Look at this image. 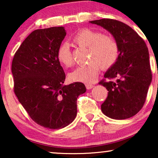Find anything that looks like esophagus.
Segmentation results:
<instances>
[{
  "label": "esophagus",
  "mask_w": 158,
  "mask_h": 158,
  "mask_svg": "<svg viewBox=\"0 0 158 158\" xmlns=\"http://www.w3.org/2000/svg\"><path fill=\"white\" fill-rule=\"evenodd\" d=\"M85 86H86V88H87V89H88V90H90V89H91V88H93L94 87V85H93V84H85Z\"/></svg>",
  "instance_id": "esophagus-1"
}]
</instances>
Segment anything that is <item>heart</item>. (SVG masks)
Wrapping results in <instances>:
<instances>
[{"instance_id": "b5f03b06", "label": "heart", "mask_w": 158, "mask_h": 158, "mask_svg": "<svg viewBox=\"0 0 158 158\" xmlns=\"http://www.w3.org/2000/svg\"><path fill=\"white\" fill-rule=\"evenodd\" d=\"M73 41L79 46L89 47V60H91L87 64L78 66L70 73V77L73 81L93 83L100 71L101 65L103 68H110L118 59V46L116 41L100 31L83 29L73 36ZM57 57L58 61L65 67L72 66L74 62L68 44L59 47Z\"/></svg>"}]
</instances>
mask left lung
Listing matches in <instances>:
<instances>
[{"mask_svg":"<svg viewBox=\"0 0 158 158\" xmlns=\"http://www.w3.org/2000/svg\"><path fill=\"white\" fill-rule=\"evenodd\" d=\"M107 30L118 46V59L105 73L99 84L108 90L101 111L113 119H125L140 111L152 82L149 52L144 41L135 30L121 21L109 19L89 21Z\"/></svg>","mask_w":158,"mask_h":158,"instance_id":"1","label":"left lung"}]
</instances>
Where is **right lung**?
<instances>
[{"label": "right lung", "instance_id": "1", "mask_svg": "<svg viewBox=\"0 0 158 158\" xmlns=\"http://www.w3.org/2000/svg\"><path fill=\"white\" fill-rule=\"evenodd\" d=\"M66 36L63 27L32 31L15 53L11 71L14 93L32 120L45 128L59 129L77 115V98L86 91L76 82L63 85L65 74L57 54Z\"/></svg>", "mask_w": 158, "mask_h": 158}]
</instances>
